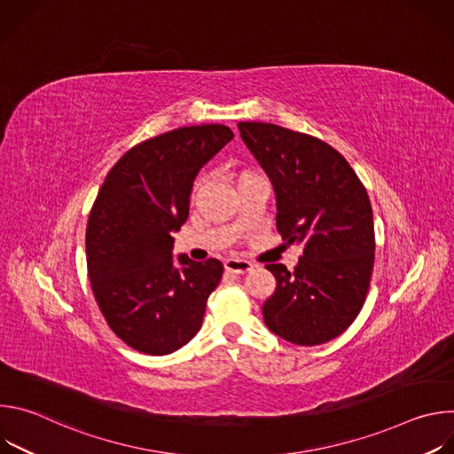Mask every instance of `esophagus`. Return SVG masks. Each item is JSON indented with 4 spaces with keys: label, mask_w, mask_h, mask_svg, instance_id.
Segmentation results:
<instances>
[{
    "label": "esophagus",
    "mask_w": 454,
    "mask_h": 454,
    "mask_svg": "<svg viewBox=\"0 0 454 454\" xmlns=\"http://www.w3.org/2000/svg\"><path fill=\"white\" fill-rule=\"evenodd\" d=\"M224 270L230 273H235V275H244L253 270V264L247 261H242V258H228V261L224 262Z\"/></svg>",
    "instance_id": "obj_1"
}]
</instances>
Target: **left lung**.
<instances>
[{
	"label": "left lung",
	"mask_w": 454,
	"mask_h": 454,
	"mask_svg": "<svg viewBox=\"0 0 454 454\" xmlns=\"http://www.w3.org/2000/svg\"><path fill=\"white\" fill-rule=\"evenodd\" d=\"M240 138L268 174L277 200V228L301 244L294 271L268 264L277 280L264 301L268 329L314 347L343 334L357 317L373 270V214L348 161L331 145L291 129L240 121Z\"/></svg>",
	"instance_id": "1"
}]
</instances>
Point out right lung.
<instances>
[{
  "label": "right lung",
  "mask_w": 454,
  "mask_h": 454,
  "mask_svg": "<svg viewBox=\"0 0 454 454\" xmlns=\"http://www.w3.org/2000/svg\"><path fill=\"white\" fill-rule=\"evenodd\" d=\"M233 138L221 123L179 127L127 151L109 170L86 230L88 273L113 333L167 356L201 329L223 264L172 256L200 170Z\"/></svg>",
  "instance_id": "1"
}]
</instances>
